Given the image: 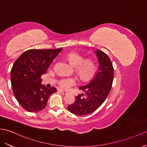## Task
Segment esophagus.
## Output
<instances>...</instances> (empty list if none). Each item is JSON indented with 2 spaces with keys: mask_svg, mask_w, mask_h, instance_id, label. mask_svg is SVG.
I'll return each instance as SVG.
<instances>
[{
  "mask_svg": "<svg viewBox=\"0 0 147 147\" xmlns=\"http://www.w3.org/2000/svg\"><path fill=\"white\" fill-rule=\"evenodd\" d=\"M58 92H61L62 94H63V95H66V94H67V92H66V91H63V90H61V89H59V90H58Z\"/></svg>",
  "mask_w": 147,
  "mask_h": 147,
  "instance_id": "1",
  "label": "esophagus"
}]
</instances>
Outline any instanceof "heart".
Masks as SVG:
<instances>
[{
  "label": "heart",
  "mask_w": 147,
  "mask_h": 147,
  "mask_svg": "<svg viewBox=\"0 0 147 147\" xmlns=\"http://www.w3.org/2000/svg\"><path fill=\"white\" fill-rule=\"evenodd\" d=\"M67 59L71 65L76 67V72L82 81H88L91 80L96 71L95 63L92 60H86L81 55L78 53H70ZM77 79L73 77L63 78L58 82L60 87L67 90L76 85Z\"/></svg>",
  "instance_id": "obj_1"
}]
</instances>
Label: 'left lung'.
Returning a JSON list of instances; mask_svg holds the SVG:
<instances>
[{
	"instance_id": "left-lung-1",
	"label": "left lung",
	"mask_w": 147,
	"mask_h": 147,
	"mask_svg": "<svg viewBox=\"0 0 147 147\" xmlns=\"http://www.w3.org/2000/svg\"><path fill=\"white\" fill-rule=\"evenodd\" d=\"M95 52L99 61V70L89 84L80 88L85 92V94L75 97L74 102L67 106V109L74 114H91L102 104L111 91L114 79L112 62L104 52L99 50Z\"/></svg>"
}]
</instances>
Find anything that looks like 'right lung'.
I'll return each mask as SVG.
<instances>
[{
    "label": "right lung",
    "instance_id": "add662e5",
    "mask_svg": "<svg viewBox=\"0 0 147 147\" xmlns=\"http://www.w3.org/2000/svg\"><path fill=\"white\" fill-rule=\"evenodd\" d=\"M63 48L29 50L15 61L11 69V84L14 96L21 106L30 112H38L45 108L48 100L57 90L41 84V75Z\"/></svg>",
    "mask_w": 147,
    "mask_h": 147
}]
</instances>
